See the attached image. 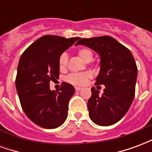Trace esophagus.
Returning <instances> with one entry per match:
<instances>
[{
  "label": "esophagus",
  "mask_w": 152,
  "mask_h": 152,
  "mask_svg": "<svg viewBox=\"0 0 152 152\" xmlns=\"http://www.w3.org/2000/svg\"><path fill=\"white\" fill-rule=\"evenodd\" d=\"M75 89H76V91H80V90L82 89V88H81V87H76Z\"/></svg>",
  "instance_id": "1"
}]
</instances>
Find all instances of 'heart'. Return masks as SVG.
Instances as JSON below:
<instances>
[{"instance_id": "b5f03b06", "label": "heart", "mask_w": 152, "mask_h": 152, "mask_svg": "<svg viewBox=\"0 0 152 152\" xmlns=\"http://www.w3.org/2000/svg\"><path fill=\"white\" fill-rule=\"evenodd\" d=\"M78 54L86 62H89L93 58V55H94L92 51L87 48L80 49L78 50ZM67 61H68L67 54L66 53H61V55L58 58V66L60 70H64L66 68ZM91 76L92 75L89 72L71 73L66 76V81L75 86H84Z\"/></svg>"}]
</instances>
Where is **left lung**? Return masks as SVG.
Returning <instances> with one entry per match:
<instances>
[{
    "mask_svg": "<svg viewBox=\"0 0 152 152\" xmlns=\"http://www.w3.org/2000/svg\"><path fill=\"white\" fill-rule=\"evenodd\" d=\"M99 53L100 72L95 85H104L102 95L94 87L88 101L89 115L98 125L109 126L123 118L135 95L137 67L130 50L109 36L84 38L76 42Z\"/></svg>",
    "mask_w": 152,
    "mask_h": 152,
    "instance_id": "8db88e82",
    "label": "left lung"
}]
</instances>
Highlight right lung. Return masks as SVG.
<instances>
[{"label":"right lung","instance_id":"add662e5","mask_svg":"<svg viewBox=\"0 0 152 152\" xmlns=\"http://www.w3.org/2000/svg\"><path fill=\"white\" fill-rule=\"evenodd\" d=\"M80 37L69 39L46 35L28 47L18 62L15 86L23 112L33 123L55 129L67 117L68 102L75 89L63 82L59 91L50 90V82L59 77L58 58Z\"/></svg>","mask_w":152,"mask_h":152}]
</instances>
